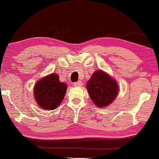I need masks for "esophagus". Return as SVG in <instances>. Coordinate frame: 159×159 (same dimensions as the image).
<instances>
[{
  "label": "esophagus",
  "instance_id": "1",
  "mask_svg": "<svg viewBox=\"0 0 159 159\" xmlns=\"http://www.w3.org/2000/svg\"><path fill=\"white\" fill-rule=\"evenodd\" d=\"M82 85H83V83L81 81H78L76 83H74V85L76 86V87H79V86H81Z\"/></svg>",
  "mask_w": 159,
  "mask_h": 159
}]
</instances>
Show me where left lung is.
<instances>
[{
    "label": "left lung",
    "instance_id": "left-lung-1",
    "mask_svg": "<svg viewBox=\"0 0 159 159\" xmlns=\"http://www.w3.org/2000/svg\"><path fill=\"white\" fill-rule=\"evenodd\" d=\"M91 99L98 107H105L111 105L119 93L116 80L105 71L97 69L92 74L86 84Z\"/></svg>",
    "mask_w": 159,
    "mask_h": 159
}]
</instances>
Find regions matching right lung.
Segmentation results:
<instances>
[{
    "label": "right lung",
    "mask_w": 159,
    "mask_h": 159,
    "mask_svg": "<svg viewBox=\"0 0 159 159\" xmlns=\"http://www.w3.org/2000/svg\"><path fill=\"white\" fill-rule=\"evenodd\" d=\"M67 85L59 80L58 74L52 73L39 80L34 87L35 101L41 108L54 110L63 100Z\"/></svg>",
    "instance_id": "right-lung-1"
}]
</instances>
